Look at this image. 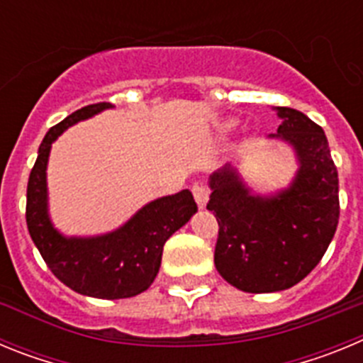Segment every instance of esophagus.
Segmentation results:
<instances>
[{"label":"esophagus","instance_id":"34e87169","mask_svg":"<svg viewBox=\"0 0 363 363\" xmlns=\"http://www.w3.org/2000/svg\"><path fill=\"white\" fill-rule=\"evenodd\" d=\"M192 196L196 200L198 207H200V209H205V205L209 201V189L201 184H194L192 185Z\"/></svg>","mask_w":363,"mask_h":363}]
</instances>
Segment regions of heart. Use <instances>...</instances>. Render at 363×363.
I'll return each instance as SVG.
<instances>
[{
  "mask_svg": "<svg viewBox=\"0 0 363 363\" xmlns=\"http://www.w3.org/2000/svg\"><path fill=\"white\" fill-rule=\"evenodd\" d=\"M234 125H236V121H234V120H229V121H227L225 125H223V127H225V129H233Z\"/></svg>",
  "mask_w": 363,
  "mask_h": 363,
  "instance_id": "1",
  "label": "heart"
}]
</instances>
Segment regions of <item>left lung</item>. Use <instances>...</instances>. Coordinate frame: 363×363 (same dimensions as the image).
<instances>
[{
  "mask_svg": "<svg viewBox=\"0 0 363 363\" xmlns=\"http://www.w3.org/2000/svg\"><path fill=\"white\" fill-rule=\"evenodd\" d=\"M281 125L269 134L293 147L298 171L287 187L258 194L238 169L221 167L209 178L207 209L216 216L214 265L245 293H278L313 271L336 233L338 172L320 125L289 107L274 108Z\"/></svg>",
  "mask_w": 363,
  "mask_h": 363,
  "instance_id": "8db88e82",
  "label": "left lung"
}]
</instances>
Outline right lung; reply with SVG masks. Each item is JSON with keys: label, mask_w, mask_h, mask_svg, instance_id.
<instances>
[{"label": "right lung", "mask_w": 363, "mask_h": 363, "mask_svg": "<svg viewBox=\"0 0 363 363\" xmlns=\"http://www.w3.org/2000/svg\"><path fill=\"white\" fill-rule=\"evenodd\" d=\"M112 104L86 105L45 134L27 185V227L34 245L54 277L83 296L120 300L150 287L162 265L163 245L198 211L189 189L156 198L123 225L96 236H65L49 214L47 165L52 143L69 127L112 108Z\"/></svg>", "instance_id": "right-lung-1"}]
</instances>
